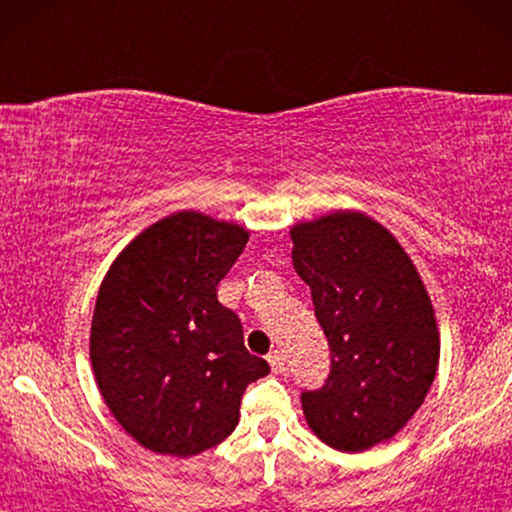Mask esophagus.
Returning a JSON list of instances; mask_svg holds the SVG:
<instances>
[{
    "mask_svg": "<svg viewBox=\"0 0 512 512\" xmlns=\"http://www.w3.org/2000/svg\"><path fill=\"white\" fill-rule=\"evenodd\" d=\"M268 363H270V368L275 370V373H282V370H284V354L277 352V349H275V352L268 354Z\"/></svg>",
    "mask_w": 512,
    "mask_h": 512,
    "instance_id": "1",
    "label": "esophagus"
}]
</instances>
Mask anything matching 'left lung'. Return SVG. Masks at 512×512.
Returning a JSON list of instances; mask_svg holds the SVG:
<instances>
[{"label": "left lung", "mask_w": 512, "mask_h": 512, "mask_svg": "<svg viewBox=\"0 0 512 512\" xmlns=\"http://www.w3.org/2000/svg\"><path fill=\"white\" fill-rule=\"evenodd\" d=\"M293 268L310 286L331 347V373L303 391L310 429L340 452H363L408 424L438 370L433 305L410 256L361 212L291 228Z\"/></svg>", "instance_id": "left-lung-1"}]
</instances>
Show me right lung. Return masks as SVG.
Listing matches in <instances>:
<instances>
[{
  "instance_id": "1",
  "label": "right lung",
  "mask_w": 512,
  "mask_h": 512,
  "mask_svg": "<svg viewBox=\"0 0 512 512\" xmlns=\"http://www.w3.org/2000/svg\"><path fill=\"white\" fill-rule=\"evenodd\" d=\"M249 233L200 212L165 216L104 277L90 361L107 408L146 450L193 457L235 431L244 389L270 373L216 286Z\"/></svg>"
}]
</instances>
